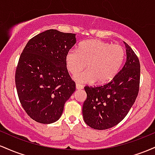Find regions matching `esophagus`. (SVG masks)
<instances>
[{"mask_svg":"<svg viewBox=\"0 0 155 155\" xmlns=\"http://www.w3.org/2000/svg\"><path fill=\"white\" fill-rule=\"evenodd\" d=\"M76 87L77 90H81V89H83V86L81 84H78L76 83Z\"/></svg>","mask_w":155,"mask_h":155,"instance_id":"1","label":"esophagus"}]
</instances>
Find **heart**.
<instances>
[{"mask_svg":"<svg viewBox=\"0 0 155 155\" xmlns=\"http://www.w3.org/2000/svg\"><path fill=\"white\" fill-rule=\"evenodd\" d=\"M125 51L122 46L100 40L85 41L79 44L78 50L70 49L65 56L68 71L78 74L85 68L86 71L75 76L76 81L104 84L111 81L123 65Z\"/></svg>","mask_w":155,"mask_h":155,"instance_id":"obj_1","label":"heart"}]
</instances>
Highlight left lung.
<instances>
[{
	"mask_svg": "<svg viewBox=\"0 0 155 155\" xmlns=\"http://www.w3.org/2000/svg\"><path fill=\"white\" fill-rule=\"evenodd\" d=\"M126 62L110 82L101 87L86 86L82 108L85 123L95 130L111 128L120 123L133 106L140 84V63L127 44Z\"/></svg>",
	"mask_w": 155,
	"mask_h": 155,
	"instance_id": "obj_1",
	"label": "left lung"
}]
</instances>
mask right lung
<instances>
[{"instance_id":"add662e5","label":"right lung","mask_w":155,"mask_h":155,"mask_svg":"<svg viewBox=\"0 0 155 155\" xmlns=\"http://www.w3.org/2000/svg\"><path fill=\"white\" fill-rule=\"evenodd\" d=\"M76 42L74 33L51 29L32 38L23 49L15 73L16 88L22 108L35 122L58 121L76 90L65 64L66 54Z\"/></svg>"}]
</instances>
